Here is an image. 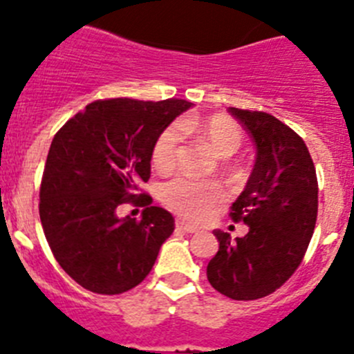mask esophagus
<instances>
[{
  "label": "esophagus",
  "instance_id": "34e87169",
  "mask_svg": "<svg viewBox=\"0 0 354 354\" xmlns=\"http://www.w3.org/2000/svg\"><path fill=\"white\" fill-rule=\"evenodd\" d=\"M176 229L181 232H190V234H194V232H199V229L197 227H194V225H190V224H185V222H180V221L176 222Z\"/></svg>",
  "mask_w": 354,
  "mask_h": 354
}]
</instances>
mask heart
Returning <instances> with one entry per match:
<instances>
[{"label": "heart", "instance_id": "heart-1", "mask_svg": "<svg viewBox=\"0 0 354 354\" xmlns=\"http://www.w3.org/2000/svg\"><path fill=\"white\" fill-rule=\"evenodd\" d=\"M197 133L218 158H229L240 149L243 133L240 127L224 116H185L162 130L151 149V162L158 171H167L176 164L183 133ZM160 201L187 221L199 222L221 205L224 190L213 181H199L189 176H174L158 190Z\"/></svg>", "mask_w": 354, "mask_h": 354}]
</instances>
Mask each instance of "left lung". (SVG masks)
I'll list each match as a JSON object with an SVG mask.
<instances>
[{"instance_id": "left-lung-1", "label": "left lung", "mask_w": 354, "mask_h": 354, "mask_svg": "<svg viewBox=\"0 0 354 354\" xmlns=\"http://www.w3.org/2000/svg\"><path fill=\"white\" fill-rule=\"evenodd\" d=\"M254 145L256 162L231 218L248 232L231 240L215 229L218 252L208 263L209 284L232 300L272 295L300 266L316 227V167L304 139L275 116L229 107Z\"/></svg>"}]
</instances>
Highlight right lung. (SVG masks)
I'll return each instance as SVG.
<instances>
[{"label":"right lung","instance_id":"1","mask_svg":"<svg viewBox=\"0 0 354 354\" xmlns=\"http://www.w3.org/2000/svg\"><path fill=\"white\" fill-rule=\"evenodd\" d=\"M187 100H97L62 127L47 155L40 221L54 257L72 279L98 295H120L146 279L173 234L167 209L148 206L141 221L118 216L149 180L151 149Z\"/></svg>","mask_w":354,"mask_h":354}]
</instances>
